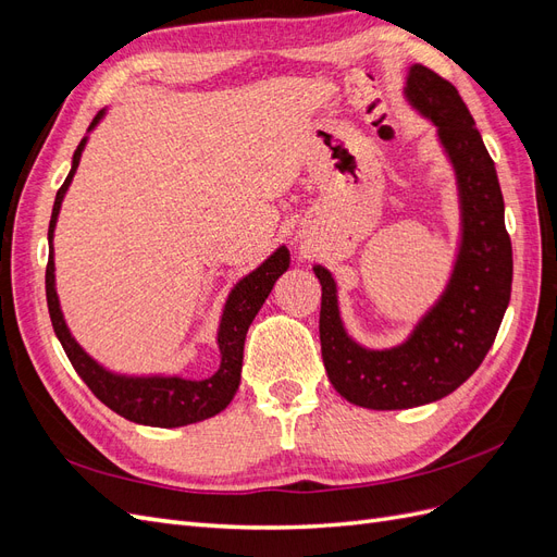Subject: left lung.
Instances as JSON below:
<instances>
[{"mask_svg":"<svg viewBox=\"0 0 557 557\" xmlns=\"http://www.w3.org/2000/svg\"><path fill=\"white\" fill-rule=\"evenodd\" d=\"M404 95L440 127L462 199V246L444 297L407 344L364 350L348 339L327 269L320 281V350L334 391L374 411L411 409L450 395L491 350L511 299L513 252L504 225V197L481 132L450 81L413 64Z\"/></svg>","mask_w":557,"mask_h":557,"instance_id":"left-lung-1","label":"left lung"}]
</instances>
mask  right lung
I'll list each match as a JSON object with an SVG mask.
<instances>
[{
  "mask_svg": "<svg viewBox=\"0 0 557 557\" xmlns=\"http://www.w3.org/2000/svg\"><path fill=\"white\" fill-rule=\"evenodd\" d=\"M102 111H99L90 129L97 125ZM86 146V139H81L78 148L74 150V162L72 172L60 185L53 205V215H50L48 225V264H46V299H48V313L50 323L58 334V339L66 352V358L74 364L76 374L86 381V385L92 391V395L107 404L111 411L123 416L132 423L141 425H153V428H181V425H193L199 420H207L215 413H221L227 404L232 401L234 393H237L239 381H242V362H244V342L248 325L252 318L264 305V299L272 293L276 278L288 269L290 264V252L288 248H278L272 258L264 260L256 272L248 274L244 281L237 283V288L232 290L227 307L223 313L221 332H218V346H221L223 360L221 369L205 381H185V379H125V376H113L104 372L95 360H90L83 348L72 339L70 330H66L60 305H58V293H55V262H53V230L60 213L62 197L70 188L72 176L81 160V150Z\"/></svg>",
  "mask_w": 557,
  "mask_h": 557,
  "instance_id": "add662e5",
  "label": "right lung"
}]
</instances>
